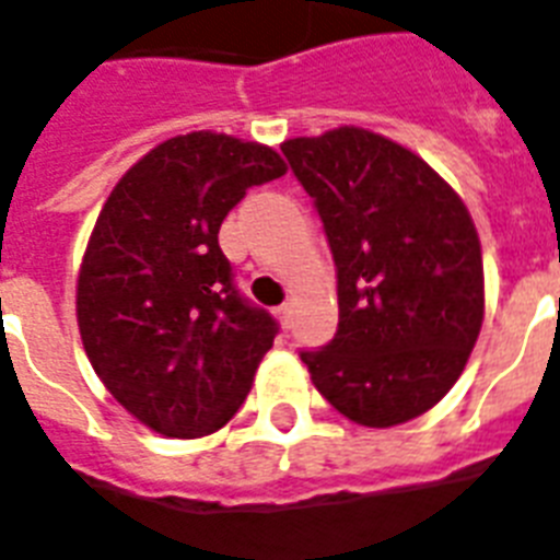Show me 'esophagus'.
<instances>
[{
    "label": "esophagus",
    "instance_id": "esophagus-1",
    "mask_svg": "<svg viewBox=\"0 0 560 560\" xmlns=\"http://www.w3.org/2000/svg\"><path fill=\"white\" fill-rule=\"evenodd\" d=\"M276 316H279V322L288 327L290 324V316H293V304H281V307H276Z\"/></svg>",
    "mask_w": 560,
    "mask_h": 560
}]
</instances>
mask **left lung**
Wrapping results in <instances>:
<instances>
[{
  "mask_svg": "<svg viewBox=\"0 0 560 560\" xmlns=\"http://www.w3.org/2000/svg\"><path fill=\"white\" fill-rule=\"evenodd\" d=\"M313 196L338 276V330L304 350L341 416L396 427L447 396L483 322L481 242L467 205L412 150L364 128L281 144Z\"/></svg>",
  "mask_w": 560,
  "mask_h": 560,
  "instance_id": "1",
  "label": "left lung"
}]
</instances>
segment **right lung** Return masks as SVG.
<instances>
[{
    "instance_id": "right-lung-1",
    "label": "right lung",
    "mask_w": 560,
    "mask_h": 560,
    "mask_svg": "<svg viewBox=\"0 0 560 560\" xmlns=\"http://www.w3.org/2000/svg\"><path fill=\"white\" fill-rule=\"evenodd\" d=\"M288 173L267 144L196 130L156 144L107 196L77 281L93 370L167 439H201L236 416L279 332L233 284L219 247L247 187Z\"/></svg>"
}]
</instances>
